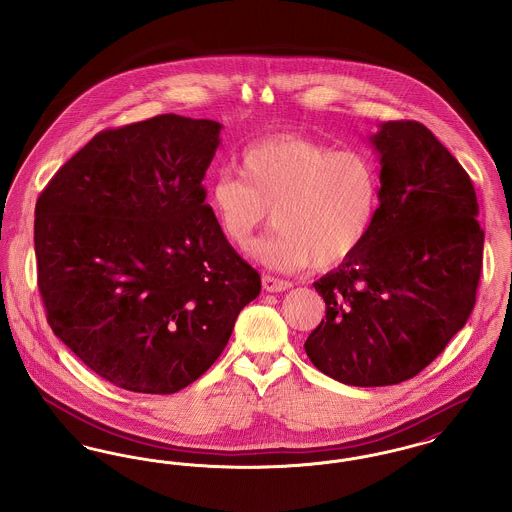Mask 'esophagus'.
Instances as JSON below:
<instances>
[{"instance_id": "esophagus-1", "label": "esophagus", "mask_w": 512, "mask_h": 512, "mask_svg": "<svg viewBox=\"0 0 512 512\" xmlns=\"http://www.w3.org/2000/svg\"><path fill=\"white\" fill-rule=\"evenodd\" d=\"M263 288L270 293L286 292V290H290V288H292V282H288V280H280V278H274V276H268V274H265V276H263Z\"/></svg>"}]
</instances>
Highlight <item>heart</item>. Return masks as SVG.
Returning <instances> with one entry per match:
<instances>
[{
    "mask_svg": "<svg viewBox=\"0 0 512 512\" xmlns=\"http://www.w3.org/2000/svg\"><path fill=\"white\" fill-rule=\"evenodd\" d=\"M240 174L220 171L209 203L222 234L249 247L272 211L274 232L251 249L272 270L332 267L370 234L382 197L376 159L363 149H332L278 134L245 147Z\"/></svg>",
    "mask_w": 512,
    "mask_h": 512,
    "instance_id": "heart-1",
    "label": "heart"
}]
</instances>
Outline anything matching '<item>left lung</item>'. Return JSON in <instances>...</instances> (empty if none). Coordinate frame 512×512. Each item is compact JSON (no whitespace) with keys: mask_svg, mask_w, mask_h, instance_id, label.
I'll use <instances>...</instances> for the list:
<instances>
[{"mask_svg":"<svg viewBox=\"0 0 512 512\" xmlns=\"http://www.w3.org/2000/svg\"><path fill=\"white\" fill-rule=\"evenodd\" d=\"M382 197L363 245L313 286L326 318L305 341L311 363L347 386H393L430 365L470 317L484 230L470 176L420 122L368 138Z\"/></svg>","mask_w":512,"mask_h":512,"instance_id":"8db88e82","label":"left lung"}]
</instances>
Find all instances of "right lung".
Returning a JSON list of instances; mask_svg holds the SVG:
<instances>
[{
  "instance_id": "1",
  "label": "right lung",
  "mask_w": 512,
  "mask_h": 512,
  "mask_svg": "<svg viewBox=\"0 0 512 512\" xmlns=\"http://www.w3.org/2000/svg\"><path fill=\"white\" fill-rule=\"evenodd\" d=\"M220 122L159 115L94 136L36 203L53 334L122 390L169 395L219 359L261 276L226 242L203 178Z\"/></svg>"
}]
</instances>
